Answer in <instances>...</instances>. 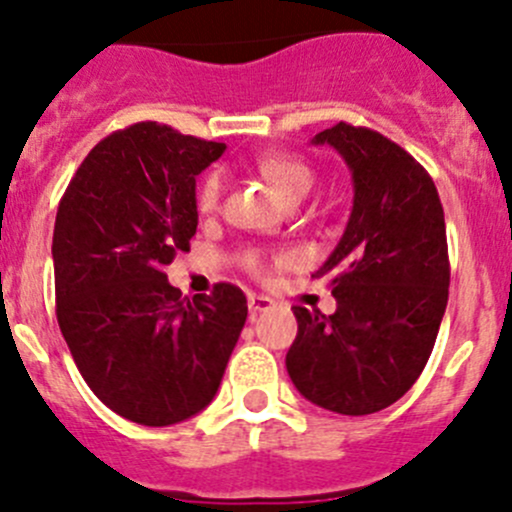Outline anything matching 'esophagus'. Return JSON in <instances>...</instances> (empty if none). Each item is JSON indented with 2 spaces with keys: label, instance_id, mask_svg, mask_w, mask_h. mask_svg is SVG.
<instances>
[{
  "label": "esophagus",
  "instance_id": "1",
  "mask_svg": "<svg viewBox=\"0 0 512 512\" xmlns=\"http://www.w3.org/2000/svg\"><path fill=\"white\" fill-rule=\"evenodd\" d=\"M247 307H250L252 317H257L260 312H267V309L275 307V299L265 297V294H250V299H247Z\"/></svg>",
  "mask_w": 512,
  "mask_h": 512
}]
</instances>
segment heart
I'll return each instance as SVG.
<instances>
[{
    "mask_svg": "<svg viewBox=\"0 0 512 512\" xmlns=\"http://www.w3.org/2000/svg\"><path fill=\"white\" fill-rule=\"evenodd\" d=\"M257 170H260L270 183H275L277 188H280V193L285 195L287 200H292V203L302 200L314 185V170L309 168L302 158L285 156V153L262 156L257 160ZM223 190V170H208V173L200 178L198 190H195V203H198V208L203 210V213H213L220 205V200H223ZM242 265L250 272H255V275H262V272H265V257H262L260 250H245L242 252Z\"/></svg>",
    "mask_w": 512,
    "mask_h": 512,
    "instance_id": "heart-1",
    "label": "heart"
}]
</instances>
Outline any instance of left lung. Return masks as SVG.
Returning a JSON list of instances; mask_svg holds the SVG:
<instances>
[{
  "instance_id": "1",
  "label": "left lung",
  "mask_w": 512,
  "mask_h": 512,
  "mask_svg": "<svg viewBox=\"0 0 512 512\" xmlns=\"http://www.w3.org/2000/svg\"><path fill=\"white\" fill-rule=\"evenodd\" d=\"M329 143L352 170L347 230L314 277H329L337 312L292 307L287 371L299 394L344 416L399 401L421 376L448 302V242L431 175L379 131L339 121Z\"/></svg>"
}]
</instances>
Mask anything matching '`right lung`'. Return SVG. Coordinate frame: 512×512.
<instances>
[{"instance_id": "obj_1", "label": "right lung", "mask_w": 512, "mask_h": 512, "mask_svg": "<svg viewBox=\"0 0 512 512\" xmlns=\"http://www.w3.org/2000/svg\"><path fill=\"white\" fill-rule=\"evenodd\" d=\"M225 143L156 121L91 148L56 210V319L98 399L141 426H170L218 394L247 319L240 287L180 297L165 275L198 227L195 175Z\"/></svg>"}]
</instances>
